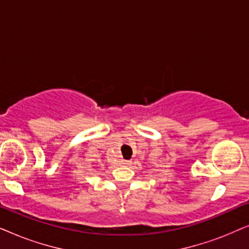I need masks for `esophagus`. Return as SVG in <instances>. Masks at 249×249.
<instances>
[{
	"instance_id": "34e87169",
	"label": "esophagus",
	"mask_w": 249,
	"mask_h": 249,
	"mask_svg": "<svg viewBox=\"0 0 249 249\" xmlns=\"http://www.w3.org/2000/svg\"><path fill=\"white\" fill-rule=\"evenodd\" d=\"M122 164H124V165H128V164H129V161H124V163H122Z\"/></svg>"
}]
</instances>
